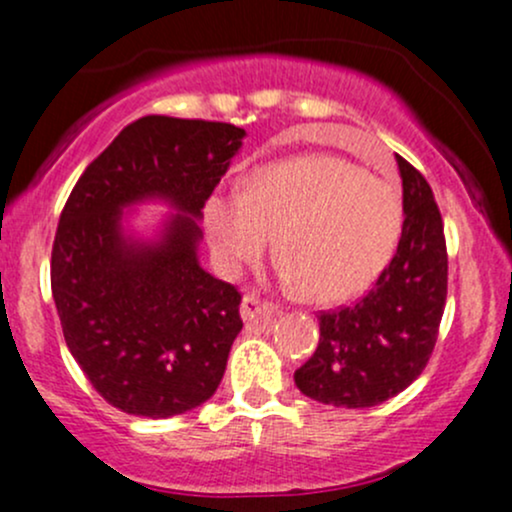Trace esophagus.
<instances>
[{
    "instance_id": "1",
    "label": "esophagus",
    "mask_w": 512,
    "mask_h": 512,
    "mask_svg": "<svg viewBox=\"0 0 512 512\" xmlns=\"http://www.w3.org/2000/svg\"><path fill=\"white\" fill-rule=\"evenodd\" d=\"M277 311V306L269 301H262L260 296L255 294V291H247L243 296V306H240V316L245 320H255L260 316H272V313Z\"/></svg>"
}]
</instances>
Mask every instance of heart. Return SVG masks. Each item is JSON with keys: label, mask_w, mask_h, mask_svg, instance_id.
<instances>
[{"label": "heart", "mask_w": 512, "mask_h": 512, "mask_svg": "<svg viewBox=\"0 0 512 512\" xmlns=\"http://www.w3.org/2000/svg\"><path fill=\"white\" fill-rule=\"evenodd\" d=\"M206 230L230 272L257 262L277 235L279 277L316 301H342L376 282L396 252L403 199L355 162L306 155L274 162L245 189L206 201Z\"/></svg>", "instance_id": "b5f03b06"}]
</instances>
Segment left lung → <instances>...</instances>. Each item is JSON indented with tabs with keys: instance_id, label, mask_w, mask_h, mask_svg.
Listing matches in <instances>:
<instances>
[{
	"instance_id": "obj_1",
	"label": "left lung",
	"mask_w": 512,
	"mask_h": 512,
	"mask_svg": "<svg viewBox=\"0 0 512 512\" xmlns=\"http://www.w3.org/2000/svg\"><path fill=\"white\" fill-rule=\"evenodd\" d=\"M403 221L396 255L352 306L320 311L316 352L294 372L308 398L369 408L413 384L435 350L447 301L445 226L428 179L396 155Z\"/></svg>"
}]
</instances>
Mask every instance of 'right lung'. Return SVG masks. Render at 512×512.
<instances>
[{"label":"right lung","mask_w":512,"mask_h":512,"mask_svg":"<svg viewBox=\"0 0 512 512\" xmlns=\"http://www.w3.org/2000/svg\"><path fill=\"white\" fill-rule=\"evenodd\" d=\"M245 131L143 116L87 165L60 213L50 289L72 357L106 403L170 418L216 393L243 330L240 291L199 267L206 201ZM160 195L183 213L157 244L120 233V209Z\"/></svg>","instance_id":"1"}]
</instances>
